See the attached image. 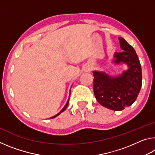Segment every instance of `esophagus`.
I'll list each match as a JSON object with an SVG mask.
<instances>
[{
    "label": "esophagus",
    "instance_id": "esophagus-1",
    "mask_svg": "<svg viewBox=\"0 0 155 155\" xmlns=\"http://www.w3.org/2000/svg\"><path fill=\"white\" fill-rule=\"evenodd\" d=\"M91 68H88L87 71V72H90V71H91Z\"/></svg>",
    "mask_w": 155,
    "mask_h": 155
}]
</instances>
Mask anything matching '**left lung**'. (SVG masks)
I'll return each instance as SVG.
<instances>
[{"label":"left lung","mask_w":155,"mask_h":155,"mask_svg":"<svg viewBox=\"0 0 155 155\" xmlns=\"http://www.w3.org/2000/svg\"><path fill=\"white\" fill-rule=\"evenodd\" d=\"M119 40L122 52H115L113 63L126 64L128 69L116 77L93 71L94 93L97 101L114 111H121L134 103L142 82L141 64L135 49L124 38H119Z\"/></svg>","instance_id":"1"}]
</instances>
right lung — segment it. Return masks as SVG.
<instances>
[{
    "mask_svg": "<svg viewBox=\"0 0 155 155\" xmlns=\"http://www.w3.org/2000/svg\"><path fill=\"white\" fill-rule=\"evenodd\" d=\"M70 90H71V89H70ZM69 98H70V97H69ZM69 98H68V101H67V103H66V104H65V105L64 106V108H63V109L61 110V111H60L58 113V114H56L55 115H54V116H52V117H50V119H51V118H54V117H56L57 116H58V115H59V114H61L63 111H65V109L67 108V107H68V103H69Z\"/></svg>",
    "mask_w": 155,
    "mask_h": 155,
    "instance_id": "1",
    "label": "right lung"
}]
</instances>
